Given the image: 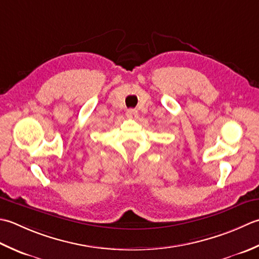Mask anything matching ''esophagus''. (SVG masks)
Segmentation results:
<instances>
[{"label": "esophagus", "mask_w": 259, "mask_h": 259, "mask_svg": "<svg viewBox=\"0 0 259 259\" xmlns=\"http://www.w3.org/2000/svg\"><path fill=\"white\" fill-rule=\"evenodd\" d=\"M126 117L130 119H136L139 117V113H137L136 109H128L127 112H126Z\"/></svg>", "instance_id": "1"}]
</instances>
